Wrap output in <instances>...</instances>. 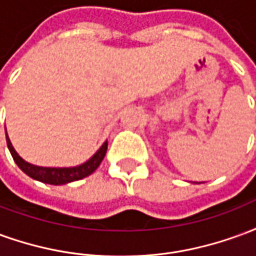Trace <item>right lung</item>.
I'll return each instance as SVG.
<instances>
[{"label": "right lung", "instance_id": "obj_1", "mask_svg": "<svg viewBox=\"0 0 256 256\" xmlns=\"http://www.w3.org/2000/svg\"><path fill=\"white\" fill-rule=\"evenodd\" d=\"M5 133H6V128H5ZM6 144H8V148L10 150V155L14 158V160L16 162V164L19 166L22 172H26L28 177L34 178L36 181L50 184V185H64V184L78 181V180H82V178L90 176L92 172H96L97 167L100 166V163L102 162V159H104V156L106 154V148H108V142L106 141L100 146V150H97L94 155L90 158L89 160L84 162L82 164H79V166L41 167L23 160L19 156V154L12 146V142L9 140L8 134H6Z\"/></svg>", "mask_w": 256, "mask_h": 256}]
</instances>
